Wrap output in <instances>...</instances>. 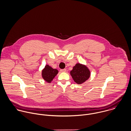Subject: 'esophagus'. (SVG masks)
Masks as SVG:
<instances>
[{
  "mask_svg": "<svg viewBox=\"0 0 131 131\" xmlns=\"http://www.w3.org/2000/svg\"><path fill=\"white\" fill-rule=\"evenodd\" d=\"M60 71L62 72H66L67 71V69H61L60 70Z\"/></svg>",
  "mask_w": 131,
  "mask_h": 131,
  "instance_id": "34e87169",
  "label": "esophagus"
}]
</instances>
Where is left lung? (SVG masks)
I'll use <instances>...</instances> for the list:
<instances>
[{"label":"left lung","mask_w":131,"mask_h":131,"mask_svg":"<svg viewBox=\"0 0 131 131\" xmlns=\"http://www.w3.org/2000/svg\"><path fill=\"white\" fill-rule=\"evenodd\" d=\"M90 73L85 66L80 63H77L70 72L73 80L77 84H81L87 80L90 77Z\"/></svg>","instance_id":"1"}]
</instances>
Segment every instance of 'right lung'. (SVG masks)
<instances>
[{
    "label": "right lung",
    "mask_w": 131,
    "mask_h": 131,
    "mask_svg": "<svg viewBox=\"0 0 131 131\" xmlns=\"http://www.w3.org/2000/svg\"><path fill=\"white\" fill-rule=\"evenodd\" d=\"M58 72L56 69H54L49 66L46 65L42 71V77L46 81L50 83Z\"/></svg>",
    "instance_id": "add662e5"
}]
</instances>
